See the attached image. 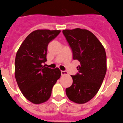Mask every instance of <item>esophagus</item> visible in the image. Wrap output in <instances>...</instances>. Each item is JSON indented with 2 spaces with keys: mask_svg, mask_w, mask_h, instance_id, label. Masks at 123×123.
<instances>
[{
  "mask_svg": "<svg viewBox=\"0 0 123 123\" xmlns=\"http://www.w3.org/2000/svg\"><path fill=\"white\" fill-rule=\"evenodd\" d=\"M61 75H68V72L66 71V70H62Z\"/></svg>",
  "mask_w": 123,
  "mask_h": 123,
  "instance_id": "1",
  "label": "esophagus"
}]
</instances>
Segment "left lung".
I'll list each match as a JSON object with an SVG mask.
<instances>
[{"label": "left lung", "mask_w": 123, "mask_h": 123, "mask_svg": "<svg viewBox=\"0 0 123 123\" xmlns=\"http://www.w3.org/2000/svg\"><path fill=\"white\" fill-rule=\"evenodd\" d=\"M62 33L72 51L74 59L79 61V71L71 75L73 83L66 89L69 99L79 104L87 103L98 92L106 72L104 47L91 31L75 28Z\"/></svg>", "instance_id": "8db88e82"}]
</instances>
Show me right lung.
Returning <instances> with one entry per match:
<instances>
[{"label":"right lung","instance_id":"obj_1","mask_svg":"<svg viewBox=\"0 0 123 123\" xmlns=\"http://www.w3.org/2000/svg\"><path fill=\"white\" fill-rule=\"evenodd\" d=\"M60 30H37L25 38L19 48L15 61V76L22 94L34 104L46 101L52 88L61 75L59 68L43 66L47 61L49 43Z\"/></svg>","mask_w":123,"mask_h":123}]
</instances>
